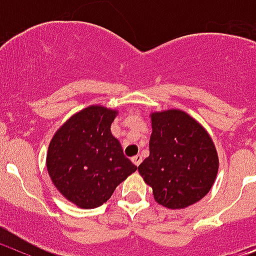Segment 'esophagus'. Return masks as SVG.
Listing matches in <instances>:
<instances>
[{"label":"esophagus","mask_w":256,"mask_h":256,"mask_svg":"<svg viewBox=\"0 0 256 256\" xmlns=\"http://www.w3.org/2000/svg\"><path fill=\"white\" fill-rule=\"evenodd\" d=\"M131 160H132V163L135 166H139L140 163H142V156H140V154H138V156H134L132 158H131Z\"/></svg>","instance_id":"esophagus-1"}]
</instances>
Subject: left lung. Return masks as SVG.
<instances>
[{
    "mask_svg": "<svg viewBox=\"0 0 256 256\" xmlns=\"http://www.w3.org/2000/svg\"><path fill=\"white\" fill-rule=\"evenodd\" d=\"M149 156L139 174L158 204L182 209L206 196L218 172V154L206 130L186 112H154Z\"/></svg>",
    "mask_w": 256,
    "mask_h": 256,
    "instance_id": "left-lung-1",
    "label": "left lung"
}]
</instances>
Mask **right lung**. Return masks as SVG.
Wrapping results in <instances>:
<instances>
[{"instance_id":"right-lung-1","label":"right lung","mask_w":256,"mask_h":256,"mask_svg":"<svg viewBox=\"0 0 256 256\" xmlns=\"http://www.w3.org/2000/svg\"><path fill=\"white\" fill-rule=\"evenodd\" d=\"M116 110L90 106L66 121L48 146L47 170L57 190L82 209L100 206L136 171L111 134Z\"/></svg>"}]
</instances>
